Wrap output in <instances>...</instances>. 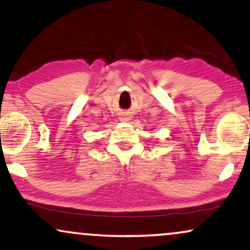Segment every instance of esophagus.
Listing matches in <instances>:
<instances>
[{"label": "esophagus", "mask_w": 250, "mask_h": 250, "mask_svg": "<svg viewBox=\"0 0 250 250\" xmlns=\"http://www.w3.org/2000/svg\"><path fill=\"white\" fill-rule=\"evenodd\" d=\"M119 119H121L122 122H128V121H131V116H129L128 113L124 112V113H123V115H121V117H119Z\"/></svg>", "instance_id": "obj_1"}]
</instances>
